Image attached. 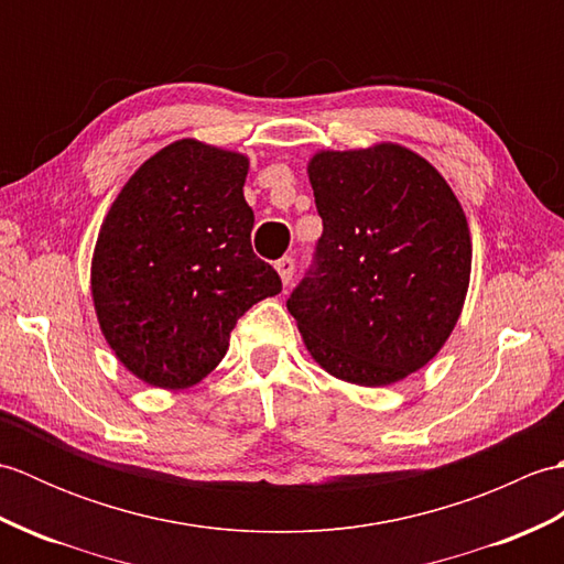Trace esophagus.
<instances>
[{
	"label": "esophagus",
	"mask_w": 564,
	"mask_h": 564,
	"mask_svg": "<svg viewBox=\"0 0 564 564\" xmlns=\"http://www.w3.org/2000/svg\"><path fill=\"white\" fill-rule=\"evenodd\" d=\"M275 271H279L283 285H289L293 281V273H295V259L293 257H281L275 261Z\"/></svg>",
	"instance_id": "obj_1"
}]
</instances>
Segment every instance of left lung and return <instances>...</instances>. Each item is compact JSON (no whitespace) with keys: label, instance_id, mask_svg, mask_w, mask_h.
I'll use <instances>...</instances> for the list:
<instances>
[{"label":"left lung","instance_id":"1","mask_svg":"<svg viewBox=\"0 0 564 564\" xmlns=\"http://www.w3.org/2000/svg\"><path fill=\"white\" fill-rule=\"evenodd\" d=\"M307 174L322 237L285 305L327 373L390 386L426 366L460 317L465 213L434 166L392 142L319 152Z\"/></svg>","mask_w":564,"mask_h":564}]
</instances>
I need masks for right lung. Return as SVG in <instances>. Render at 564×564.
<instances>
[{
  "label": "right lung",
  "mask_w": 564,
  "mask_h": 564,
  "mask_svg": "<svg viewBox=\"0 0 564 564\" xmlns=\"http://www.w3.org/2000/svg\"><path fill=\"white\" fill-rule=\"evenodd\" d=\"M247 158L178 140L128 178L106 215L91 295L106 341L148 386H196L247 310L281 293L251 249Z\"/></svg>",
  "instance_id": "right-lung-1"
}]
</instances>
